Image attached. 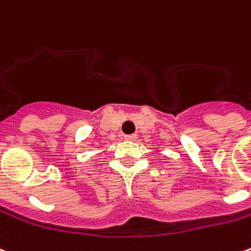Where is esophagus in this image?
Returning a JSON list of instances; mask_svg holds the SVG:
<instances>
[{
	"label": "esophagus",
	"instance_id": "esophagus-1",
	"mask_svg": "<svg viewBox=\"0 0 251 251\" xmlns=\"http://www.w3.org/2000/svg\"><path fill=\"white\" fill-rule=\"evenodd\" d=\"M126 140H130V141H136L137 140V134H129V136H125Z\"/></svg>",
	"mask_w": 251,
	"mask_h": 251
}]
</instances>
